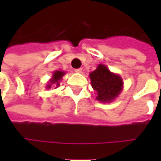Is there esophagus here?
I'll return each mask as SVG.
<instances>
[{
  "instance_id": "esophagus-1",
  "label": "esophagus",
  "mask_w": 161,
  "mask_h": 161,
  "mask_svg": "<svg viewBox=\"0 0 161 161\" xmlns=\"http://www.w3.org/2000/svg\"><path fill=\"white\" fill-rule=\"evenodd\" d=\"M75 71H76L77 73H81V72H82V69H81V68H79V69H76Z\"/></svg>"
}]
</instances>
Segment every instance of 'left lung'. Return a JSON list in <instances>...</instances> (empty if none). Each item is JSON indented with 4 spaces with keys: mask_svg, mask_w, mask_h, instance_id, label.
Listing matches in <instances>:
<instances>
[{
    "mask_svg": "<svg viewBox=\"0 0 161 161\" xmlns=\"http://www.w3.org/2000/svg\"><path fill=\"white\" fill-rule=\"evenodd\" d=\"M91 86L97 92V100L101 103L114 101L124 88L123 79L119 74L114 73L106 65L98 64L95 71L90 73Z\"/></svg>",
    "mask_w": 161,
    "mask_h": 161,
    "instance_id": "left-lung-1",
    "label": "left lung"
}]
</instances>
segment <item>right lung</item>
I'll list each match as a JSON object with an SVG mask.
<instances>
[{
  "instance_id": "right-lung-1",
  "label": "right lung",
  "mask_w": 161,
  "mask_h": 161,
  "mask_svg": "<svg viewBox=\"0 0 161 161\" xmlns=\"http://www.w3.org/2000/svg\"><path fill=\"white\" fill-rule=\"evenodd\" d=\"M65 73L66 72L64 71H57L56 70V71H53L52 77L47 82L46 89H51L52 87H55L54 89L58 88L59 86H60V82L63 80V77L64 76Z\"/></svg>"
}]
</instances>
